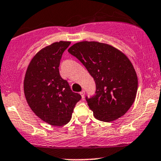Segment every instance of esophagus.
<instances>
[{
    "instance_id": "obj_1",
    "label": "esophagus",
    "mask_w": 161,
    "mask_h": 161,
    "mask_svg": "<svg viewBox=\"0 0 161 161\" xmlns=\"http://www.w3.org/2000/svg\"><path fill=\"white\" fill-rule=\"evenodd\" d=\"M80 95H81V96H82V98H85V91L84 90H82V92H80Z\"/></svg>"
}]
</instances>
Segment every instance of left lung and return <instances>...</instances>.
Masks as SVG:
<instances>
[{"label":"left lung","instance_id":"left-lung-1","mask_svg":"<svg viewBox=\"0 0 161 161\" xmlns=\"http://www.w3.org/2000/svg\"><path fill=\"white\" fill-rule=\"evenodd\" d=\"M68 52L94 79L95 95L86 98L96 119L109 122L129 110L137 95V76L126 55L109 44L96 41L79 42Z\"/></svg>","mask_w":161,"mask_h":161}]
</instances>
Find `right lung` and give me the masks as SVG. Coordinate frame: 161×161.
<instances>
[{"mask_svg": "<svg viewBox=\"0 0 161 161\" xmlns=\"http://www.w3.org/2000/svg\"><path fill=\"white\" fill-rule=\"evenodd\" d=\"M70 43L56 42L40 49L31 59L24 77V95L30 108L40 119L53 126L66 125L82 98L59 75L62 55Z\"/></svg>", "mask_w": 161, "mask_h": 161, "instance_id": "1", "label": "right lung"}]
</instances>
